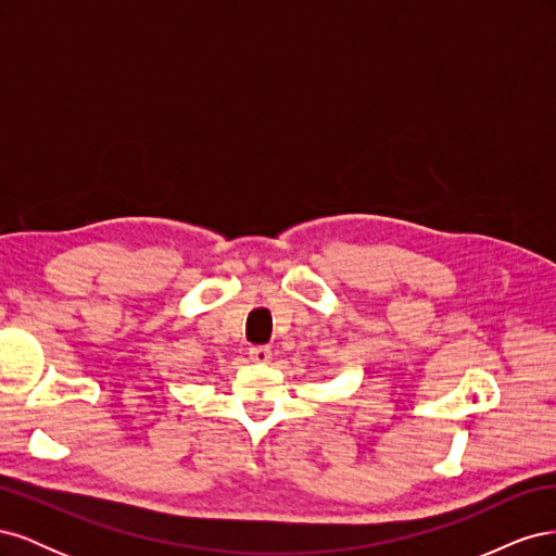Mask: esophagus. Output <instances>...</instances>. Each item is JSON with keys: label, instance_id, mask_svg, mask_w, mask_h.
I'll return each mask as SVG.
<instances>
[{"label": "esophagus", "instance_id": "34e87169", "mask_svg": "<svg viewBox=\"0 0 556 556\" xmlns=\"http://www.w3.org/2000/svg\"><path fill=\"white\" fill-rule=\"evenodd\" d=\"M248 355H250L252 362L266 364V362H271V348H268V345H252L248 350Z\"/></svg>", "mask_w": 556, "mask_h": 556}]
</instances>
